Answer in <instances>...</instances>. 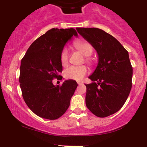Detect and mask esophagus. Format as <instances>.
<instances>
[{"label": "esophagus", "instance_id": "obj_1", "mask_svg": "<svg viewBox=\"0 0 147 147\" xmlns=\"http://www.w3.org/2000/svg\"><path fill=\"white\" fill-rule=\"evenodd\" d=\"M77 84H78L79 85H81V84H82V82H77Z\"/></svg>", "mask_w": 147, "mask_h": 147}]
</instances>
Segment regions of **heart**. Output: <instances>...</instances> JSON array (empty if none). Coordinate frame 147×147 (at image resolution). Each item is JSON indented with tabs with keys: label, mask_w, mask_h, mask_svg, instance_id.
I'll return each mask as SVG.
<instances>
[{
	"label": "heart",
	"mask_w": 147,
	"mask_h": 147,
	"mask_svg": "<svg viewBox=\"0 0 147 147\" xmlns=\"http://www.w3.org/2000/svg\"><path fill=\"white\" fill-rule=\"evenodd\" d=\"M75 47L77 50H79L82 55L86 56V61L88 63H92V59L90 57L93 52V47L92 44L86 41H77L75 43ZM69 59V51L67 48H64L61 52L60 60L61 63L63 65H66L68 62ZM88 68L85 65H72L68 67L64 71V77L68 79H73L76 81H80L85 77V75L88 73Z\"/></svg>",
	"instance_id": "1"
}]
</instances>
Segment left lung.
I'll list each match as a JSON object with an SVG mask.
<instances>
[{"label":"left lung","mask_w":147,"mask_h":147,"mask_svg":"<svg viewBox=\"0 0 147 147\" xmlns=\"http://www.w3.org/2000/svg\"><path fill=\"white\" fill-rule=\"evenodd\" d=\"M80 35L92 44L98 55V64L88 77L86 105L92 113L105 117L117 112L132 87L133 68L129 52L112 35L95 28H77Z\"/></svg>","instance_id":"left-lung-1"}]
</instances>
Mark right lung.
<instances>
[{
	"instance_id": "add662e5",
	"label": "right lung",
	"mask_w": 147,
	"mask_h": 147,
	"mask_svg": "<svg viewBox=\"0 0 147 147\" xmlns=\"http://www.w3.org/2000/svg\"><path fill=\"white\" fill-rule=\"evenodd\" d=\"M76 30L52 28L32 43L21 60L19 82L25 102L34 113L56 119L65 113L77 87L76 81L65 80L55 86L54 79L61 80V52L64 45L77 36Z\"/></svg>"
}]
</instances>
